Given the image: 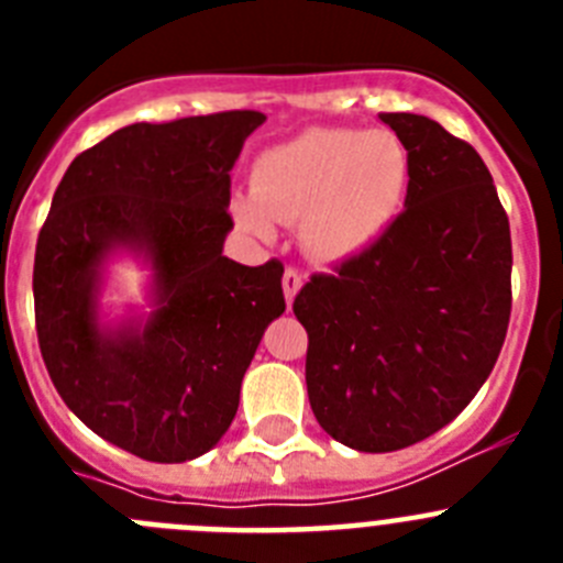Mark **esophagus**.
<instances>
[{
  "label": "esophagus",
  "mask_w": 563,
  "mask_h": 563,
  "mask_svg": "<svg viewBox=\"0 0 563 563\" xmlns=\"http://www.w3.org/2000/svg\"><path fill=\"white\" fill-rule=\"evenodd\" d=\"M301 285H305V278H301V273L292 271V267H287L285 278H282V290H285L287 307L292 305V298L298 296V290H301Z\"/></svg>",
  "instance_id": "obj_1"
}]
</instances>
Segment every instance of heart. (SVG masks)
<instances>
[{"label":"heart","mask_w":563,"mask_h":563,"mask_svg":"<svg viewBox=\"0 0 563 563\" xmlns=\"http://www.w3.org/2000/svg\"><path fill=\"white\" fill-rule=\"evenodd\" d=\"M411 180V154L391 129H305L258 152L251 194H233L231 217L262 239L276 220H301V242L321 262H352L395 225Z\"/></svg>","instance_id":"heart-1"}]
</instances>
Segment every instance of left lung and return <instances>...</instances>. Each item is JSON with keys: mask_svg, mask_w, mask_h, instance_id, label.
I'll list each match as a JSON object with an SVG mask.
<instances>
[{"mask_svg": "<svg viewBox=\"0 0 563 563\" xmlns=\"http://www.w3.org/2000/svg\"><path fill=\"white\" fill-rule=\"evenodd\" d=\"M380 121L411 154L406 211L292 305L310 335L312 415L363 454L409 449L474 400L505 343L514 271L507 213L476 148L426 114Z\"/></svg>", "mask_w": 563, "mask_h": 563, "instance_id": "1", "label": "left lung"}]
</instances>
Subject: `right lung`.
Returning <instances> with one entry per match:
<instances>
[{
	"mask_svg": "<svg viewBox=\"0 0 563 563\" xmlns=\"http://www.w3.org/2000/svg\"><path fill=\"white\" fill-rule=\"evenodd\" d=\"M262 112L132 123L69 163L36 242L33 301L49 380L107 442L186 462L222 440L242 377L285 312L282 262L222 256L231 168ZM150 271L144 305H102L108 271Z\"/></svg>",
	"mask_w": 563,
	"mask_h": 563,
	"instance_id": "add662e5",
	"label": "right lung"
}]
</instances>
